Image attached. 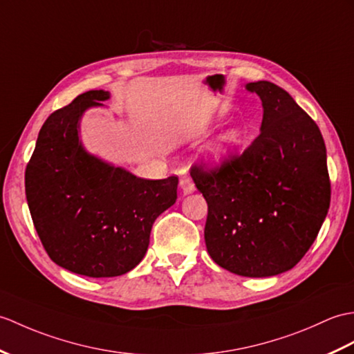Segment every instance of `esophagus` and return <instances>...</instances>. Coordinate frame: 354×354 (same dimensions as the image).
<instances>
[{
    "label": "esophagus",
    "instance_id": "1",
    "mask_svg": "<svg viewBox=\"0 0 354 354\" xmlns=\"http://www.w3.org/2000/svg\"><path fill=\"white\" fill-rule=\"evenodd\" d=\"M179 187H180V192H183V194H192L194 192V183L188 176H184L183 179H180Z\"/></svg>",
    "mask_w": 354,
    "mask_h": 354
}]
</instances>
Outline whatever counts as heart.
<instances>
[{
  "mask_svg": "<svg viewBox=\"0 0 354 354\" xmlns=\"http://www.w3.org/2000/svg\"><path fill=\"white\" fill-rule=\"evenodd\" d=\"M243 142V131L240 128H229L221 133L207 149V161L209 164H220L231 155Z\"/></svg>",
  "mask_w": 354,
  "mask_h": 354,
  "instance_id": "heart-1",
  "label": "heart"
}]
</instances>
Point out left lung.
<instances>
[{"label":"left lung","instance_id":"1","mask_svg":"<svg viewBox=\"0 0 354 354\" xmlns=\"http://www.w3.org/2000/svg\"><path fill=\"white\" fill-rule=\"evenodd\" d=\"M261 134L212 171L192 169L208 203L205 243L212 261L244 277H270L305 257L330 205L326 145L317 123L283 88L257 81Z\"/></svg>","mask_w":354,"mask_h":354}]
</instances>
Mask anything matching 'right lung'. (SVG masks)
Segmentation results:
<instances>
[{"label":"right lung","mask_w":354,"mask_h":354,"mask_svg":"<svg viewBox=\"0 0 354 354\" xmlns=\"http://www.w3.org/2000/svg\"><path fill=\"white\" fill-rule=\"evenodd\" d=\"M110 100L88 90L54 111L26 170L32 223L57 266L88 277L125 274L145 258L153 221L176 202L178 178L142 179L86 151L80 122Z\"/></svg>","instance_id":"1"}]
</instances>
